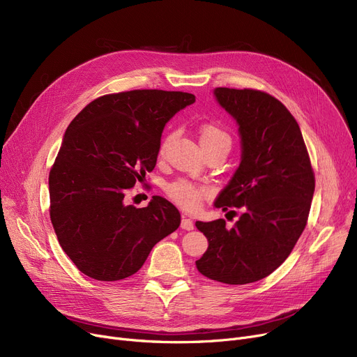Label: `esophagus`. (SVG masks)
<instances>
[{"label": "esophagus", "mask_w": 357, "mask_h": 357, "mask_svg": "<svg viewBox=\"0 0 357 357\" xmlns=\"http://www.w3.org/2000/svg\"><path fill=\"white\" fill-rule=\"evenodd\" d=\"M181 229L182 230H186V231H190V230H194V221L191 220V218H182V221H181Z\"/></svg>", "instance_id": "34e87169"}]
</instances>
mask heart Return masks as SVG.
<instances>
[{
	"label": "heart",
	"mask_w": 357,
	"mask_h": 357,
	"mask_svg": "<svg viewBox=\"0 0 357 357\" xmlns=\"http://www.w3.org/2000/svg\"><path fill=\"white\" fill-rule=\"evenodd\" d=\"M169 140H171V136L165 137L163 142L160 143V149H159L160 155L166 152ZM199 143L201 146L214 144V143H224L230 146V136L221 127L215 124H202L199 127ZM166 192L176 204H179L181 207L188 208V210H194L199 207L202 198L205 197V194H207V191H205V188H202V186H198L185 179H179L169 183L166 186Z\"/></svg>",
	"instance_id": "obj_1"
}]
</instances>
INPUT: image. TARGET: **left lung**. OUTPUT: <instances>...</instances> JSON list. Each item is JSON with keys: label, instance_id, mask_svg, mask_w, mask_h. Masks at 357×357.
<instances>
[{"label": "left lung", "instance_id": "1", "mask_svg": "<svg viewBox=\"0 0 357 357\" xmlns=\"http://www.w3.org/2000/svg\"><path fill=\"white\" fill-rule=\"evenodd\" d=\"M214 97L238 126L240 165L214 205L241 208L234 227L222 218L197 221L208 249L195 261L210 279L256 282L284 264L308 220L315 188L310 156L287 107L256 89L215 88Z\"/></svg>", "mask_w": 357, "mask_h": 357}]
</instances>
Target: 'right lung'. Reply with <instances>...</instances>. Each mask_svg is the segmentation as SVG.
<instances>
[{
  "instance_id": "obj_1",
  "label": "right lung",
  "mask_w": 357,
  "mask_h": 357,
  "mask_svg": "<svg viewBox=\"0 0 357 357\" xmlns=\"http://www.w3.org/2000/svg\"><path fill=\"white\" fill-rule=\"evenodd\" d=\"M194 93L136 89L89 102L66 128L50 174V220L59 245L82 273L120 280L136 273L181 214L155 195L147 207L124 202L152 172L166 123Z\"/></svg>"
}]
</instances>
